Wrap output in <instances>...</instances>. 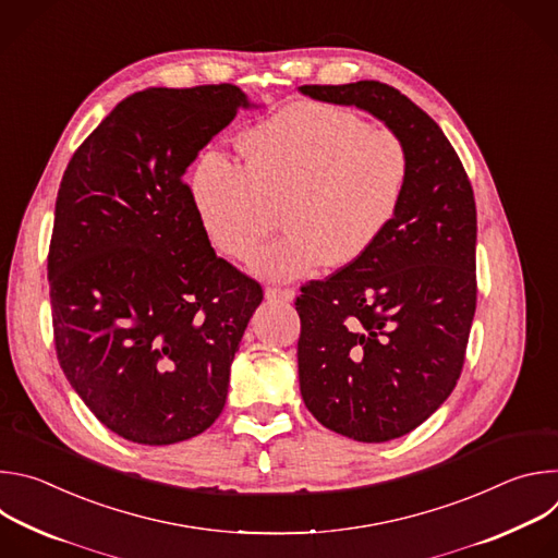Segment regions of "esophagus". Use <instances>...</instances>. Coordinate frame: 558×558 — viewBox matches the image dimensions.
I'll use <instances>...</instances> for the list:
<instances>
[{"mask_svg":"<svg viewBox=\"0 0 558 558\" xmlns=\"http://www.w3.org/2000/svg\"><path fill=\"white\" fill-rule=\"evenodd\" d=\"M267 300H280V302H291L295 298V291L289 287H267L265 289Z\"/></svg>","mask_w":558,"mask_h":558,"instance_id":"obj_1","label":"esophagus"}]
</instances>
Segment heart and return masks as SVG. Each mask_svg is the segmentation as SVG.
Segmentation results:
<instances>
[{"label":"heart","mask_w":558,"mask_h":558,"mask_svg":"<svg viewBox=\"0 0 558 558\" xmlns=\"http://www.w3.org/2000/svg\"><path fill=\"white\" fill-rule=\"evenodd\" d=\"M243 166L207 151L192 179L216 252L245 260L282 222L287 233L252 267L269 280L360 263L400 211L411 151L404 138L320 101L293 104L241 141Z\"/></svg>","instance_id":"heart-1"}]
</instances>
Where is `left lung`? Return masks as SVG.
<instances>
[{"label":"left lung","instance_id":"8db88e82","mask_svg":"<svg viewBox=\"0 0 558 558\" xmlns=\"http://www.w3.org/2000/svg\"><path fill=\"white\" fill-rule=\"evenodd\" d=\"M357 106L411 151L409 185L381 241L355 265L300 287L298 373L308 413L379 444L411 433L452 392L476 308V207L441 128L379 82L300 86Z\"/></svg>","mask_w":558,"mask_h":558}]
</instances>
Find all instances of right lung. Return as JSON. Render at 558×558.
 I'll return each instance as SVG.
<instances>
[{"label":"right lung","mask_w":558,"mask_h":558,"mask_svg":"<svg viewBox=\"0 0 558 558\" xmlns=\"http://www.w3.org/2000/svg\"><path fill=\"white\" fill-rule=\"evenodd\" d=\"M250 106L231 84L134 93L63 172L48 250L57 360L128 441H185L222 413L263 287L216 256L183 174Z\"/></svg>","instance_id":"add662e5"}]
</instances>
